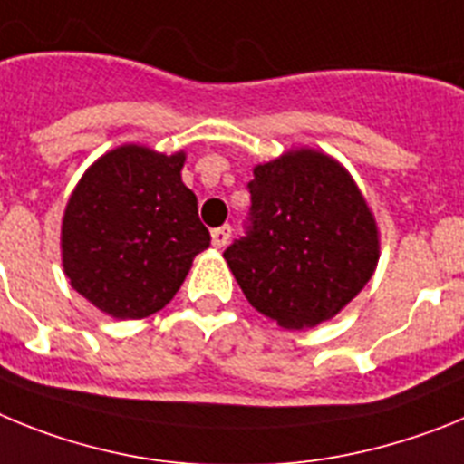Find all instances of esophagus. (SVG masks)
Wrapping results in <instances>:
<instances>
[{
    "instance_id": "esophagus-1",
    "label": "esophagus",
    "mask_w": 464,
    "mask_h": 464,
    "mask_svg": "<svg viewBox=\"0 0 464 464\" xmlns=\"http://www.w3.org/2000/svg\"><path fill=\"white\" fill-rule=\"evenodd\" d=\"M231 231L233 228L228 227V224L215 228V231H212V245H215V247H227V243L231 240Z\"/></svg>"
}]
</instances>
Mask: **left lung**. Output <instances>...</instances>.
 Returning a JSON list of instances; mask_svg holds the SVG:
<instances>
[{"mask_svg":"<svg viewBox=\"0 0 464 464\" xmlns=\"http://www.w3.org/2000/svg\"><path fill=\"white\" fill-rule=\"evenodd\" d=\"M247 231L224 252L247 301L285 329L332 320L372 280L378 228L343 165L315 149L255 168Z\"/></svg>","mask_w":464,"mask_h":464,"instance_id":"8db88e82","label":"left lung"}]
</instances>
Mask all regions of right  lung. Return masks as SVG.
I'll return each mask as SVG.
<instances>
[{
  "instance_id": "right-lung-1",
  "label": "right lung",
  "mask_w": 464,
  "mask_h": 464,
  "mask_svg": "<svg viewBox=\"0 0 464 464\" xmlns=\"http://www.w3.org/2000/svg\"><path fill=\"white\" fill-rule=\"evenodd\" d=\"M187 154L123 144L83 172L64 208L63 268L107 315L140 320L172 301L209 247L196 193L182 182Z\"/></svg>"
}]
</instances>
